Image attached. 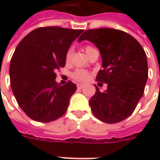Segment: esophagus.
Segmentation results:
<instances>
[{
  "label": "esophagus",
  "instance_id": "34e87169",
  "mask_svg": "<svg viewBox=\"0 0 160 160\" xmlns=\"http://www.w3.org/2000/svg\"><path fill=\"white\" fill-rule=\"evenodd\" d=\"M83 87V84H82V83H78V84H77V88H78V89H82Z\"/></svg>",
  "mask_w": 160,
  "mask_h": 160
}]
</instances>
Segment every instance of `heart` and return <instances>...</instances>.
I'll return each instance as SVG.
<instances>
[{"label":"heart","instance_id":"1","mask_svg":"<svg viewBox=\"0 0 160 160\" xmlns=\"http://www.w3.org/2000/svg\"><path fill=\"white\" fill-rule=\"evenodd\" d=\"M93 48L91 46H86L85 47V52L86 54L89 52L90 51H92ZM71 55H72V52L71 50H68L67 53H66V56H65V59L67 62H69L71 58ZM71 77H73V79H75L76 81H79V82H85L87 81L90 78V74L89 72L87 71L83 70V69H77L75 72L72 73Z\"/></svg>","mask_w":160,"mask_h":160}]
</instances>
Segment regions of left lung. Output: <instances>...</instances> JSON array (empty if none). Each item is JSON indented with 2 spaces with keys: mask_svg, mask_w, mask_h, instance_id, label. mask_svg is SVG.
I'll return each instance as SVG.
<instances>
[{
  "mask_svg": "<svg viewBox=\"0 0 160 160\" xmlns=\"http://www.w3.org/2000/svg\"><path fill=\"white\" fill-rule=\"evenodd\" d=\"M83 40L99 49L102 69L96 81L99 86L108 84L104 92L95 85V94L89 101L92 111L102 122L118 123L133 112L144 92L148 79L146 53L132 35L113 28L87 30L78 42Z\"/></svg>",
  "mask_w": 160,
  "mask_h": 160,
  "instance_id": "obj_1",
  "label": "left lung"
}]
</instances>
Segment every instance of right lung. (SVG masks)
Wrapping results in <instances>:
<instances>
[{"mask_svg": "<svg viewBox=\"0 0 160 160\" xmlns=\"http://www.w3.org/2000/svg\"><path fill=\"white\" fill-rule=\"evenodd\" d=\"M83 29L39 28L27 34L10 60V86L22 110L33 120L48 123L62 117L77 85L56 82L65 56Z\"/></svg>", "mask_w": 160, "mask_h": 160, "instance_id": "1", "label": "right lung"}]
</instances>
